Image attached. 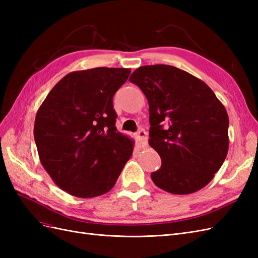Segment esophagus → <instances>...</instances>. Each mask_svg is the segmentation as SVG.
<instances>
[{"mask_svg": "<svg viewBox=\"0 0 258 258\" xmlns=\"http://www.w3.org/2000/svg\"><path fill=\"white\" fill-rule=\"evenodd\" d=\"M136 139L139 143V145L141 147H145L146 143H147V135L144 130H140L137 132L136 135Z\"/></svg>", "mask_w": 258, "mask_h": 258, "instance_id": "esophagus-1", "label": "esophagus"}]
</instances>
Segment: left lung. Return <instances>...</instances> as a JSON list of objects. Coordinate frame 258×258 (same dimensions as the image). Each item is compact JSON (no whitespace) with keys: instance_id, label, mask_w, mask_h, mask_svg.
<instances>
[{"instance_id":"obj_1","label":"left lung","mask_w":258,"mask_h":258,"mask_svg":"<svg viewBox=\"0 0 258 258\" xmlns=\"http://www.w3.org/2000/svg\"><path fill=\"white\" fill-rule=\"evenodd\" d=\"M129 81L148 101L150 143L161 158L154 184L174 195L208 185L227 156L229 118L209 86L172 66L138 68Z\"/></svg>"}]
</instances>
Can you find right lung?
<instances>
[{"label":"right lung","mask_w":258,"mask_h":258,"mask_svg":"<svg viewBox=\"0 0 258 258\" xmlns=\"http://www.w3.org/2000/svg\"><path fill=\"white\" fill-rule=\"evenodd\" d=\"M130 69L95 68L60 80L37 110L34 140L42 166L58 187L80 198L110 191L134 152L117 131L113 97Z\"/></svg>","instance_id":"add662e5"}]
</instances>
